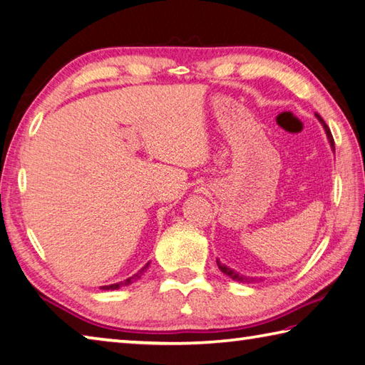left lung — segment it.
Returning <instances> with one entry per match:
<instances>
[{"instance_id":"8db88e82","label":"left lung","mask_w":365,"mask_h":365,"mask_svg":"<svg viewBox=\"0 0 365 365\" xmlns=\"http://www.w3.org/2000/svg\"><path fill=\"white\" fill-rule=\"evenodd\" d=\"M317 115V118L319 120V123L323 125V128H324V131H326V135H327V140H329V144H331V148H332V152H335V145H334V138H332V134H331V130H329V126H327L326 123H324V120L319 117V113H315ZM217 264H218V269L221 270V272H223L225 275H227L230 278H232L234 282H239V283H244V284H248V283H253V282H256V278H253V277H248V275H244V274H239V272H235L234 269H231V267H227L226 264H221L220 262V259H217ZM261 280V278H259Z\"/></svg>"}]
</instances>
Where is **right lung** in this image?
I'll use <instances>...</instances> for the list:
<instances>
[{
	"label": "right lung",
	"instance_id": "right-lung-1",
	"mask_svg": "<svg viewBox=\"0 0 365 365\" xmlns=\"http://www.w3.org/2000/svg\"><path fill=\"white\" fill-rule=\"evenodd\" d=\"M148 264L150 262H147L144 267H142L138 274H134V275H131V277H128L126 280H123V282H118V283H113V284H106V287H101V289H120L121 287H128V284H131V283H134L135 280H139L140 278V275L145 272L147 270V267H148Z\"/></svg>",
	"mask_w": 365,
	"mask_h": 365
}]
</instances>
